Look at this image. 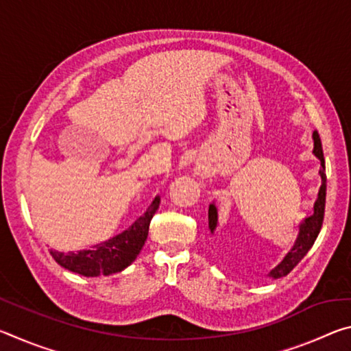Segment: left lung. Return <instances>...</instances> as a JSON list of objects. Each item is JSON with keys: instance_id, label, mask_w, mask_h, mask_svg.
Wrapping results in <instances>:
<instances>
[{"instance_id": "8db88e82", "label": "left lung", "mask_w": 351, "mask_h": 351, "mask_svg": "<svg viewBox=\"0 0 351 351\" xmlns=\"http://www.w3.org/2000/svg\"><path fill=\"white\" fill-rule=\"evenodd\" d=\"M313 139H314V154L320 159V167L319 173L320 178H322V186H320L319 190V197L317 201L314 203V213L311 217H308L305 219V223L300 226V232L299 237H297V241L294 247L287 254V257L282 260L280 265H277L274 269L269 272L271 277L274 278H280L288 276L291 271H293L297 263L305 257L306 252L310 251L311 246L316 241L317 235L322 229V223H324V215H325V197H326V173H325V159H324V152H322V144H320V138L317 132L313 133ZM217 221H218V213H217V207L210 204L209 206V229L210 232H213L217 228Z\"/></svg>"}]
</instances>
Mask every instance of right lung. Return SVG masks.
Masks as SVG:
<instances>
[{
    "label": "right lung",
    "mask_w": 351,
    "mask_h": 351,
    "mask_svg": "<svg viewBox=\"0 0 351 351\" xmlns=\"http://www.w3.org/2000/svg\"><path fill=\"white\" fill-rule=\"evenodd\" d=\"M159 207V197L153 199L144 215L139 217L127 230L112 239L93 246L90 251L77 252H58L51 251L58 265L64 269L77 272L85 277L110 276L121 272L133 263L138 257L142 246L145 245L148 228Z\"/></svg>",
    "instance_id": "1"
}]
</instances>
